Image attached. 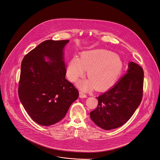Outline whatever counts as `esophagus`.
<instances>
[{
    "mask_svg": "<svg viewBox=\"0 0 160 160\" xmlns=\"http://www.w3.org/2000/svg\"><path fill=\"white\" fill-rule=\"evenodd\" d=\"M79 96H80V98H87V95H85V93H83L82 92H79Z\"/></svg>",
    "mask_w": 160,
    "mask_h": 160,
    "instance_id": "obj_1",
    "label": "esophagus"
}]
</instances>
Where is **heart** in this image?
<instances>
[{
    "mask_svg": "<svg viewBox=\"0 0 160 160\" xmlns=\"http://www.w3.org/2000/svg\"><path fill=\"white\" fill-rule=\"evenodd\" d=\"M122 68L120 58L106 50H92L83 52L80 59L73 58L68 64L67 75L72 82L82 77L86 70L88 80L80 82V87L83 90L106 89L111 86L119 75Z\"/></svg>",
    "mask_w": 160,
    "mask_h": 160,
    "instance_id": "obj_1",
    "label": "heart"
}]
</instances>
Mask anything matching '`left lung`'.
Returning a JSON list of instances; mask_svg holds the SVG:
<instances>
[{"instance_id":"left-lung-1","label":"left lung","mask_w":160,"mask_h":160,"mask_svg":"<svg viewBox=\"0 0 160 160\" xmlns=\"http://www.w3.org/2000/svg\"><path fill=\"white\" fill-rule=\"evenodd\" d=\"M143 70L131 62L127 73L114 86L96 97L98 104L90 112L94 123L104 130L119 128L130 119L143 97Z\"/></svg>"}]
</instances>
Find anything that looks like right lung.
I'll return each instance as SVG.
<instances>
[{
  "label": "right lung",
  "mask_w": 160,
  "mask_h": 160,
  "mask_svg": "<svg viewBox=\"0 0 160 160\" xmlns=\"http://www.w3.org/2000/svg\"><path fill=\"white\" fill-rule=\"evenodd\" d=\"M68 41L46 40L25 55L21 64L18 96L28 114L41 126L60 121L79 96L65 78L63 49Z\"/></svg>",
  "instance_id": "add662e5"
}]
</instances>
